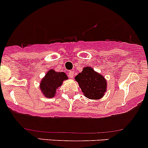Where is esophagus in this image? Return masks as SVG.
Returning a JSON list of instances; mask_svg holds the SVG:
<instances>
[{
    "mask_svg": "<svg viewBox=\"0 0 148 148\" xmlns=\"http://www.w3.org/2000/svg\"><path fill=\"white\" fill-rule=\"evenodd\" d=\"M68 76H69L70 78H73L74 72H73V71H70V72L68 73Z\"/></svg>",
    "mask_w": 148,
    "mask_h": 148,
    "instance_id": "obj_1",
    "label": "esophagus"
}]
</instances>
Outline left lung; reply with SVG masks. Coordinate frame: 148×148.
I'll use <instances>...</instances> for the list:
<instances>
[{
	"label": "left lung",
	"instance_id": "left-lung-1",
	"mask_svg": "<svg viewBox=\"0 0 148 148\" xmlns=\"http://www.w3.org/2000/svg\"><path fill=\"white\" fill-rule=\"evenodd\" d=\"M83 95L91 100H99L107 90V80L103 75L91 67H85L83 71L75 77Z\"/></svg>",
	"mask_w": 148,
	"mask_h": 148
}]
</instances>
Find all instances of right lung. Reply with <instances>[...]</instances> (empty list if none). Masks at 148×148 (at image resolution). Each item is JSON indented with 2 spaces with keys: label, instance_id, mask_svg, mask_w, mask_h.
Wrapping results in <instances>:
<instances>
[{
  "label": "right lung",
  "instance_id": "add662e5",
  "mask_svg": "<svg viewBox=\"0 0 148 148\" xmlns=\"http://www.w3.org/2000/svg\"><path fill=\"white\" fill-rule=\"evenodd\" d=\"M68 79V76L64 72H56L53 69L49 70L40 81L39 88L41 93L45 97L53 98L57 93L58 88L61 86L64 80Z\"/></svg>",
  "mask_w": 148,
  "mask_h": 148
}]
</instances>
